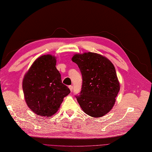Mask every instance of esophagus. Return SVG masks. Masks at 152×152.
<instances>
[{"label": "esophagus", "instance_id": "34e87169", "mask_svg": "<svg viewBox=\"0 0 152 152\" xmlns=\"http://www.w3.org/2000/svg\"><path fill=\"white\" fill-rule=\"evenodd\" d=\"M69 89H70V91L72 92V91H73V86H69Z\"/></svg>", "mask_w": 152, "mask_h": 152}]
</instances>
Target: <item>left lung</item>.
Segmentation results:
<instances>
[{
    "label": "left lung",
    "mask_w": 152,
    "mask_h": 152,
    "mask_svg": "<svg viewBox=\"0 0 152 152\" xmlns=\"http://www.w3.org/2000/svg\"><path fill=\"white\" fill-rule=\"evenodd\" d=\"M79 66L82 85L75 97L82 110L89 116H104L113 108L120 84L112 63L94 53L76 54L72 58Z\"/></svg>",
    "instance_id": "1"
}]
</instances>
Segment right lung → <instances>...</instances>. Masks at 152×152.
Instances as JSON below:
<instances>
[{
  "label": "right lung",
  "instance_id": "add662e5",
  "mask_svg": "<svg viewBox=\"0 0 152 152\" xmlns=\"http://www.w3.org/2000/svg\"><path fill=\"white\" fill-rule=\"evenodd\" d=\"M56 64L54 56L43 55L32 64L23 80L25 102L38 115L50 117L56 113L63 98L70 93L62 83Z\"/></svg>",
  "mask_w": 152,
  "mask_h": 152
}]
</instances>
